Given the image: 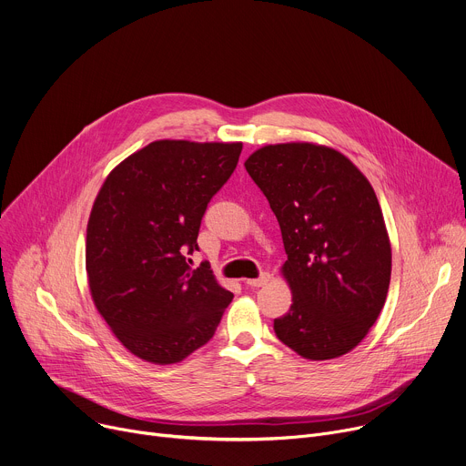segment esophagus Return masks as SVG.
<instances>
[{
    "label": "esophagus",
    "mask_w": 466,
    "mask_h": 466,
    "mask_svg": "<svg viewBox=\"0 0 466 466\" xmlns=\"http://www.w3.org/2000/svg\"><path fill=\"white\" fill-rule=\"evenodd\" d=\"M269 280H271V275H269V273H261L259 279H248L245 284L250 286V288H261V286L268 284Z\"/></svg>",
    "instance_id": "1"
}]
</instances>
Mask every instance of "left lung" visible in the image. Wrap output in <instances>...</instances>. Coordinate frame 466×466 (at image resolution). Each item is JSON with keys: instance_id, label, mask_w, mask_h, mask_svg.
<instances>
[{"instance_id": "obj_1", "label": "left lung", "mask_w": 466, "mask_h": 466, "mask_svg": "<svg viewBox=\"0 0 466 466\" xmlns=\"http://www.w3.org/2000/svg\"><path fill=\"white\" fill-rule=\"evenodd\" d=\"M245 167L268 197L288 254L293 304L277 338L311 361L354 350L390 282V239L367 177L343 153L311 142L256 149Z\"/></svg>"}]
</instances>
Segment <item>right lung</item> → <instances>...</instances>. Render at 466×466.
<instances>
[{"label": "right lung", "mask_w": 466, "mask_h": 466, "mask_svg": "<svg viewBox=\"0 0 466 466\" xmlns=\"http://www.w3.org/2000/svg\"><path fill=\"white\" fill-rule=\"evenodd\" d=\"M241 142L157 140L105 178L86 227L92 300L137 358L173 365L207 345L232 302L210 265L186 254L210 198L234 173Z\"/></svg>", "instance_id": "right-lung-1"}]
</instances>
